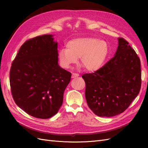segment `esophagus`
<instances>
[{"label": "esophagus", "mask_w": 148, "mask_h": 148, "mask_svg": "<svg viewBox=\"0 0 148 148\" xmlns=\"http://www.w3.org/2000/svg\"><path fill=\"white\" fill-rule=\"evenodd\" d=\"M78 77H79V75L77 73H72V75H71V78H75Z\"/></svg>", "instance_id": "1"}]
</instances>
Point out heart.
Listing matches in <instances>:
<instances>
[{
	"label": "heart",
	"mask_w": 148,
	"mask_h": 148,
	"mask_svg": "<svg viewBox=\"0 0 148 148\" xmlns=\"http://www.w3.org/2000/svg\"><path fill=\"white\" fill-rule=\"evenodd\" d=\"M58 52L61 65L69 69L80 58V64L89 72H95L104 65L109 54V47L104 41L92 37L77 38L70 40Z\"/></svg>",
	"instance_id": "obj_1"
}]
</instances>
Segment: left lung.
I'll use <instances>...</instances> for the list:
<instances>
[{
  "mask_svg": "<svg viewBox=\"0 0 148 148\" xmlns=\"http://www.w3.org/2000/svg\"><path fill=\"white\" fill-rule=\"evenodd\" d=\"M82 78L90 109L99 117H113L126 110L140 92V60L128 42L119 38L112 59L99 70Z\"/></svg>",
  "mask_w": 148,
  "mask_h": 148,
  "instance_id": "1",
  "label": "left lung"
}]
</instances>
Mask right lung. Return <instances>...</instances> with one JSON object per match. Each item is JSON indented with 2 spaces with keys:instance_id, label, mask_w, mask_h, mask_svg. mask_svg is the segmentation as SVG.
<instances>
[{
  "instance_id": "1",
  "label": "right lung",
  "mask_w": 148,
  "mask_h": 148,
  "mask_svg": "<svg viewBox=\"0 0 148 148\" xmlns=\"http://www.w3.org/2000/svg\"><path fill=\"white\" fill-rule=\"evenodd\" d=\"M57 42L53 35L26 41L12 64L10 84L16 105L39 119L56 115L64 99L71 74L58 64Z\"/></svg>"
}]
</instances>
